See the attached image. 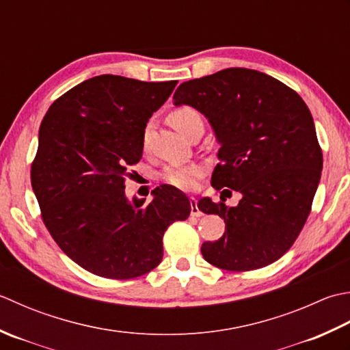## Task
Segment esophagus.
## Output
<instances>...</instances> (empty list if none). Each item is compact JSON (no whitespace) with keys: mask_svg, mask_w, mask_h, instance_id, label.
<instances>
[{"mask_svg":"<svg viewBox=\"0 0 350 350\" xmlns=\"http://www.w3.org/2000/svg\"><path fill=\"white\" fill-rule=\"evenodd\" d=\"M190 215L193 217H201L202 216V211L198 208L196 198H190Z\"/></svg>","mask_w":350,"mask_h":350,"instance_id":"1","label":"esophagus"}]
</instances>
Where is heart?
<instances>
[{"instance_id":"1","label":"heart","mask_w":350,"mask_h":350,"mask_svg":"<svg viewBox=\"0 0 350 350\" xmlns=\"http://www.w3.org/2000/svg\"><path fill=\"white\" fill-rule=\"evenodd\" d=\"M169 122L172 124V126L178 133L184 135L191 126L202 125V116L196 109H193V107L184 105V107H180V109H175L172 113H170ZM151 128H152L151 122L146 124L144 130V144H146L148 135L151 133ZM201 174H202L201 166L185 165V166L167 167L163 176H165V180L169 184L175 185V187L183 189V190H190L195 187L196 180L201 176Z\"/></svg>"}]
</instances>
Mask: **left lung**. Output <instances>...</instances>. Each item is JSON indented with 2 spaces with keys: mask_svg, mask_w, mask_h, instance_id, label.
Instances as JSON below:
<instances>
[{
  "mask_svg": "<svg viewBox=\"0 0 350 350\" xmlns=\"http://www.w3.org/2000/svg\"><path fill=\"white\" fill-rule=\"evenodd\" d=\"M174 105L208 119L220 145L211 184L241 193L235 206L198 202L226 224L222 237L202 245L205 261L239 272L272 265L295 243L320 183L323 159L310 109L280 80L246 68L183 83Z\"/></svg>",
  "mask_w": 350,
  "mask_h": 350,
  "instance_id": "1",
  "label": "left lung"
}]
</instances>
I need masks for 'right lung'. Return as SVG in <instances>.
<instances>
[{"label": "right lung", "instance_id": "right-lung-1", "mask_svg": "<svg viewBox=\"0 0 350 350\" xmlns=\"http://www.w3.org/2000/svg\"><path fill=\"white\" fill-rule=\"evenodd\" d=\"M178 81L89 78L49 107L39 130L31 187L55 243L98 276L130 280L163 260V235L190 215V201L160 185L152 201L125 195L144 152V130Z\"/></svg>", "mask_w": 350, "mask_h": 350}]
</instances>
